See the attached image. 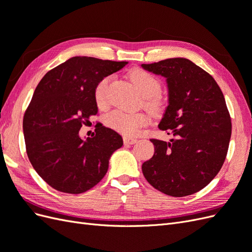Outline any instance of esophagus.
Wrapping results in <instances>:
<instances>
[{"instance_id": "esophagus-1", "label": "esophagus", "mask_w": 252, "mask_h": 252, "mask_svg": "<svg viewBox=\"0 0 252 252\" xmlns=\"http://www.w3.org/2000/svg\"><path fill=\"white\" fill-rule=\"evenodd\" d=\"M136 142H138V140L133 139V138H129V136H125V138H124V144L125 145H133Z\"/></svg>"}]
</instances>
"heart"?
<instances>
[{
	"instance_id": "obj_1",
	"label": "heart",
	"mask_w": 252,
	"mask_h": 252,
	"mask_svg": "<svg viewBox=\"0 0 252 252\" xmlns=\"http://www.w3.org/2000/svg\"><path fill=\"white\" fill-rule=\"evenodd\" d=\"M130 79L146 100V104L151 108H158L159 101L158 93L161 88L159 81L151 73L143 69H134L130 72ZM109 77L103 78L96 84L94 89V100L100 108L107 105V94ZM147 117L141 112H129L124 110H114L106 119V124L111 129L126 136H131L139 132L140 128L147 124Z\"/></svg>"
}]
</instances>
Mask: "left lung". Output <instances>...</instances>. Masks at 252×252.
<instances>
[{
	"label": "left lung",
	"instance_id": "obj_1",
	"mask_svg": "<svg viewBox=\"0 0 252 252\" xmlns=\"http://www.w3.org/2000/svg\"><path fill=\"white\" fill-rule=\"evenodd\" d=\"M142 68L166 79L168 105L158 128L169 142L150 140L155 155L142 165L151 186L171 196L200 191L222 168L231 136V121L222 90L191 61L173 58Z\"/></svg>",
	"mask_w": 252,
	"mask_h": 252
}]
</instances>
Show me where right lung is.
<instances>
[{"mask_svg":"<svg viewBox=\"0 0 252 252\" xmlns=\"http://www.w3.org/2000/svg\"><path fill=\"white\" fill-rule=\"evenodd\" d=\"M126 64L73 57L37 84L23 131L30 163L52 188L72 194L87 191L105 177L111 155L123 146L122 136L102 124L85 140L79 131L97 113L96 84Z\"/></svg>","mask_w":252,"mask_h":252,"instance_id":"right-lung-1","label":"right lung"}]
</instances>
